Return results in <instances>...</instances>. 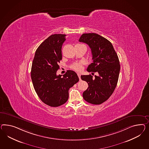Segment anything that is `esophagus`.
Instances as JSON below:
<instances>
[{"instance_id": "34e87169", "label": "esophagus", "mask_w": 149, "mask_h": 149, "mask_svg": "<svg viewBox=\"0 0 149 149\" xmlns=\"http://www.w3.org/2000/svg\"><path fill=\"white\" fill-rule=\"evenodd\" d=\"M77 75H78V77H79V79L81 80V74L80 73H77Z\"/></svg>"}]
</instances>
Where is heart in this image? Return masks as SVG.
<instances>
[{
    "label": "heart",
    "instance_id": "heart-1",
    "mask_svg": "<svg viewBox=\"0 0 149 149\" xmlns=\"http://www.w3.org/2000/svg\"><path fill=\"white\" fill-rule=\"evenodd\" d=\"M71 68L76 70V71H81L82 69V62H77L71 65Z\"/></svg>",
    "mask_w": 149,
    "mask_h": 149
}]
</instances>
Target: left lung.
Returning <instances> with one entry per match:
<instances>
[{"mask_svg": "<svg viewBox=\"0 0 149 149\" xmlns=\"http://www.w3.org/2000/svg\"><path fill=\"white\" fill-rule=\"evenodd\" d=\"M79 41L91 49L93 61L87 70L99 74L94 78L91 74L81 76L88 85L83 97L90 104L100 105L109 99L117 86L120 69L119 58L112 43L98 34L83 33Z\"/></svg>", "mask_w": 149, "mask_h": 149, "instance_id": "1", "label": "left lung"}]
</instances>
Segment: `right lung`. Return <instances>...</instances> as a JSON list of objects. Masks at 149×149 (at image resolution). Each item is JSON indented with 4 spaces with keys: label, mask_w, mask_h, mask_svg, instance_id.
Returning <instances> with one entry per match:
<instances>
[{
    "label": "right lung",
    "mask_w": 149,
    "mask_h": 149,
    "mask_svg": "<svg viewBox=\"0 0 149 149\" xmlns=\"http://www.w3.org/2000/svg\"><path fill=\"white\" fill-rule=\"evenodd\" d=\"M65 36L64 34L50 36L37 49L32 61L31 77L34 89L42 101L51 107L65 103L69 89L79 81L72 70H67L63 77L56 75Z\"/></svg>",
    "instance_id": "1"
}]
</instances>
